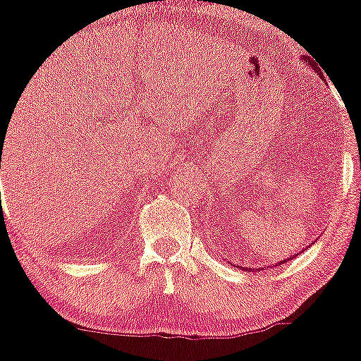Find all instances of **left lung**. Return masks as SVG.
I'll return each mask as SVG.
<instances>
[{
	"instance_id": "left-lung-1",
	"label": "left lung",
	"mask_w": 361,
	"mask_h": 361,
	"mask_svg": "<svg viewBox=\"0 0 361 361\" xmlns=\"http://www.w3.org/2000/svg\"><path fill=\"white\" fill-rule=\"evenodd\" d=\"M286 261H288V259H284V261H281V262H286ZM281 262H279V264H281ZM253 269H257L259 271V268H253Z\"/></svg>"
}]
</instances>
